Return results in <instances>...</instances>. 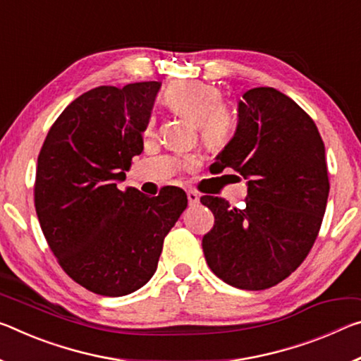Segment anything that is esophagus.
<instances>
[{
    "instance_id": "1",
    "label": "esophagus",
    "mask_w": 361,
    "mask_h": 361,
    "mask_svg": "<svg viewBox=\"0 0 361 361\" xmlns=\"http://www.w3.org/2000/svg\"><path fill=\"white\" fill-rule=\"evenodd\" d=\"M186 196H188V202H190L191 205L199 202V194L196 191H188Z\"/></svg>"
}]
</instances>
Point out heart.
<instances>
[{"label":"heart","instance_id":"heart-1","mask_svg":"<svg viewBox=\"0 0 361 361\" xmlns=\"http://www.w3.org/2000/svg\"><path fill=\"white\" fill-rule=\"evenodd\" d=\"M164 99L183 117L197 125L202 141L212 149H221L233 140L238 128V117L230 107L223 104L221 91L214 85L185 80L165 90ZM156 128V117H149L146 133ZM199 157L191 156L180 162L181 169L197 167Z\"/></svg>","mask_w":361,"mask_h":361}]
</instances>
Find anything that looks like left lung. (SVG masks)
Listing matches in <instances>:
<instances>
[{
	"label": "left lung",
	"mask_w": 361,
	"mask_h": 361,
	"mask_svg": "<svg viewBox=\"0 0 361 361\" xmlns=\"http://www.w3.org/2000/svg\"><path fill=\"white\" fill-rule=\"evenodd\" d=\"M238 111L236 133L210 171H239L249 180L247 199L230 207L221 197H201L215 216L202 249L223 281L262 290L295 271L313 247L328 202V165L317 125L281 91H245Z\"/></svg>",
	"instance_id": "8db88e82"
}]
</instances>
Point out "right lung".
<instances>
[{
    "label": "right lung",
    "instance_id": "obj_1",
    "mask_svg": "<svg viewBox=\"0 0 361 361\" xmlns=\"http://www.w3.org/2000/svg\"><path fill=\"white\" fill-rule=\"evenodd\" d=\"M159 82L98 87L68 104L38 154L35 210L62 270L91 293L120 297L152 278L164 239L186 209V194L165 186L147 197L120 191Z\"/></svg>",
    "mask_w": 361,
    "mask_h": 361
}]
</instances>
